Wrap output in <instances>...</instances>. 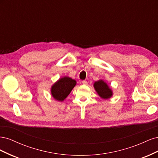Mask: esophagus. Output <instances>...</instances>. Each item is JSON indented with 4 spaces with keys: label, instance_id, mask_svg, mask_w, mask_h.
<instances>
[{
    "label": "esophagus",
    "instance_id": "esophagus-1",
    "mask_svg": "<svg viewBox=\"0 0 158 158\" xmlns=\"http://www.w3.org/2000/svg\"><path fill=\"white\" fill-rule=\"evenodd\" d=\"M82 82V84H84V85H86V84H88V82H87V81H85V80H83Z\"/></svg>",
    "mask_w": 158,
    "mask_h": 158
}]
</instances>
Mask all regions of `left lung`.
I'll use <instances>...</instances> for the list:
<instances>
[{"label": "left lung", "mask_w": 158, "mask_h": 158, "mask_svg": "<svg viewBox=\"0 0 158 158\" xmlns=\"http://www.w3.org/2000/svg\"><path fill=\"white\" fill-rule=\"evenodd\" d=\"M94 87L99 96L103 99L111 98L113 94L112 89L103 80H99L98 81L95 82L94 84Z\"/></svg>", "instance_id": "left-lung-1"}]
</instances>
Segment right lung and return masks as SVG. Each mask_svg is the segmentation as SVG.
<instances>
[{
	"label": "right lung",
	"instance_id": "1",
	"mask_svg": "<svg viewBox=\"0 0 158 158\" xmlns=\"http://www.w3.org/2000/svg\"><path fill=\"white\" fill-rule=\"evenodd\" d=\"M76 85V81L64 76L55 82L51 88L52 97L58 102H63Z\"/></svg>",
	"mask_w": 158,
	"mask_h": 158
}]
</instances>
